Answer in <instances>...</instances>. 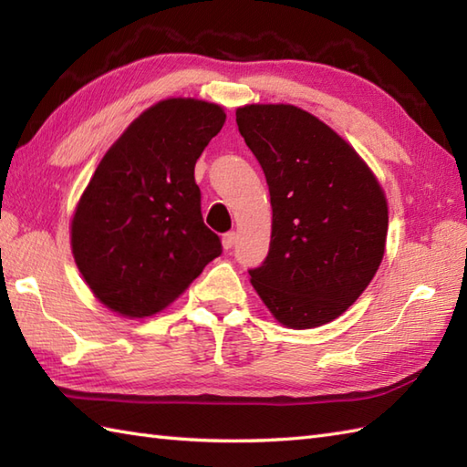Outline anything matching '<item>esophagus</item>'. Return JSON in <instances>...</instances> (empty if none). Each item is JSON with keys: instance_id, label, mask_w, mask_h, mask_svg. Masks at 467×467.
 <instances>
[{"instance_id": "esophagus-1", "label": "esophagus", "mask_w": 467, "mask_h": 467, "mask_svg": "<svg viewBox=\"0 0 467 467\" xmlns=\"http://www.w3.org/2000/svg\"><path fill=\"white\" fill-rule=\"evenodd\" d=\"M236 233H226L224 236H223V248L224 251H231V248L236 244Z\"/></svg>"}]
</instances>
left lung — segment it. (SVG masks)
Returning <instances> with one entry per match:
<instances>
[{
  "instance_id": "left-lung-1",
  "label": "left lung",
  "mask_w": 467,
  "mask_h": 467,
  "mask_svg": "<svg viewBox=\"0 0 467 467\" xmlns=\"http://www.w3.org/2000/svg\"><path fill=\"white\" fill-rule=\"evenodd\" d=\"M238 131L265 171L273 233L263 266L248 270L286 328L328 324L372 283L386 251L388 201L354 147L295 105H244Z\"/></svg>"
}]
</instances>
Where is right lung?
I'll return each instance as SVG.
<instances>
[{
  "label": "right lung",
  "mask_w": 467,
  "mask_h": 467,
  "mask_svg": "<svg viewBox=\"0 0 467 467\" xmlns=\"http://www.w3.org/2000/svg\"><path fill=\"white\" fill-rule=\"evenodd\" d=\"M221 105L171 97L129 125L97 165L71 219L75 265L125 318L165 310L223 246L201 214L194 162L224 125Z\"/></svg>",
  "instance_id": "right-lung-1"
}]
</instances>
